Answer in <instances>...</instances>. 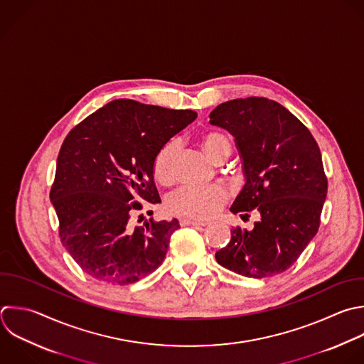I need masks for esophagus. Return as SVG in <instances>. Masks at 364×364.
I'll use <instances>...</instances> for the list:
<instances>
[{
  "instance_id": "esophagus-1",
  "label": "esophagus",
  "mask_w": 364,
  "mask_h": 364,
  "mask_svg": "<svg viewBox=\"0 0 364 364\" xmlns=\"http://www.w3.org/2000/svg\"><path fill=\"white\" fill-rule=\"evenodd\" d=\"M179 223H181V226H195V228L206 226L205 222H198V220H191V219H181Z\"/></svg>"
}]
</instances>
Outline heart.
Instances as JSON below:
<instances>
[{
    "mask_svg": "<svg viewBox=\"0 0 364 364\" xmlns=\"http://www.w3.org/2000/svg\"><path fill=\"white\" fill-rule=\"evenodd\" d=\"M200 145L215 161H223L232 152L230 138L219 131L206 132L200 139ZM178 151L179 144L176 141H169L156 152L152 162V171L155 179L161 183H171L175 179ZM226 199L228 192L222 185H183L169 195L166 206L173 215L206 220L219 212Z\"/></svg>",
    "mask_w": 364,
    "mask_h": 364,
    "instance_id": "obj_1",
    "label": "heart"
}]
</instances>
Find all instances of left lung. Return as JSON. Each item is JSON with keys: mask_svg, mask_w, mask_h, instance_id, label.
I'll use <instances>...</instances> for the list:
<instances>
[{"mask_svg": "<svg viewBox=\"0 0 364 364\" xmlns=\"http://www.w3.org/2000/svg\"><path fill=\"white\" fill-rule=\"evenodd\" d=\"M210 124L229 131L239 149L245 185L232 213L260 219L252 230L236 226L216 262L246 277L287 270L314 237L327 195L321 154L310 131L284 107L260 97L218 105Z\"/></svg>", "mask_w": 364, "mask_h": 364, "instance_id": "left-lung-1", "label": "left lung"}]
</instances>
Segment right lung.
<instances>
[{"mask_svg": "<svg viewBox=\"0 0 364 364\" xmlns=\"http://www.w3.org/2000/svg\"><path fill=\"white\" fill-rule=\"evenodd\" d=\"M196 117L191 109L115 100L64 139L50 198L64 247L91 277L131 284L164 262L178 220L149 219L134 228L131 219L161 202L154 158Z\"/></svg>", "mask_w": 364, "mask_h": 364, "instance_id": "1", "label": "right lung"}]
</instances>
